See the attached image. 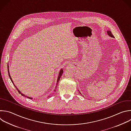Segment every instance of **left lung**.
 <instances>
[{
	"label": "left lung",
	"instance_id": "left-lung-1",
	"mask_svg": "<svg viewBox=\"0 0 131 131\" xmlns=\"http://www.w3.org/2000/svg\"><path fill=\"white\" fill-rule=\"evenodd\" d=\"M107 34L108 36H110V37H112L114 38V35L112 34V32H111V31H110V30H107ZM79 93L81 94V93H80V92H79Z\"/></svg>",
	"mask_w": 131,
	"mask_h": 131
}]
</instances>
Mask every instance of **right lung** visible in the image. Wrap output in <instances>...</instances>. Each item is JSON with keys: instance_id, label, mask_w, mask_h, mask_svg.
I'll use <instances>...</instances> for the list:
<instances>
[{"instance_id": "add662e5", "label": "right lung", "mask_w": 131, "mask_h": 131, "mask_svg": "<svg viewBox=\"0 0 131 131\" xmlns=\"http://www.w3.org/2000/svg\"><path fill=\"white\" fill-rule=\"evenodd\" d=\"M9 65H8V74H9V78H10V80H11V82H12V83H13V84L15 86V88L17 89V91L19 92V94H20L23 96H25V97H27L28 98H29V99H33L32 98H31V97H28V96H25L24 94H23V93H21V92L17 88V87L16 86V85L14 84V82H13V80H12V78H11V75H10V72H9ZM63 73V69L62 68L61 70H60V72H59V76H58V79H57V84H56V88H55V89H54V91H56V89H57V85H58V82H59V81H60V78L61 77V76H62V74Z\"/></svg>"}]
</instances>
